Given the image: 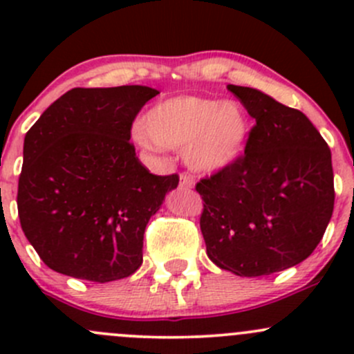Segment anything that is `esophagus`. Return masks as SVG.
<instances>
[{
    "label": "esophagus",
    "instance_id": "esophagus-1",
    "mask_svg": "<svg viewBox=\"0 0 354 354\" xmlns=\"http://www.w3.org/2000/svg\"><path fill=\"white\" fill-rule=\"evenodd\" d=\"M192 188H194V181H192L190 178L187 176V174H181V178H180V190L188 192V190H192Z\"/></svg>",
    "mask_w": 354,
    "mask_h": 354
}]
</instances>
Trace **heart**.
<instances>
[{
    "label": "heart",
    "mask_w": 354,
    "mask_h": 354,
    "mask_svg": "<svg viewBox=\"0 0 354 354\" xmlns=\"http://www.w3.org/2000/svg\"><path fill=\"white\" fill-rule=\"evenodd\" d=\"M252 133L248 113L238 102L178 95L159 102L144 118L137 138L145 145L183 149L197 173L216 174L243 156Z\"/></svg>",
    "instance_id": "1"
}]
</instances>
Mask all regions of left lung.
<instances>
[{"label":"left lung","instance_id":"obj_1","mask_svg":"<svg viewBox=\"0 0 354 354\" xmlns=\"http://www.w3.org/2000/svg\"><path fill=\"white\" fill-rule=\"evenodd\" d=\"M255 127L245 156L200 180L207 255L240 277L298 266L322 240L334 210L330 149L312 121L252 87L227 85Z\"/></svg>","mask_w":354,"mask_h":354}]
</instances>
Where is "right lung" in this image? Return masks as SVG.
Here are the masks:
<instances>
[{
	"label": "right lung",
	"instance_id": "add662e5",
	"mask_svg": "<svg viewBox=\"0 0 354 354\" xmlns=\"http://www.w3.org/2000/svg\"><path fill=\"white\" fill-rule=\"evenodd\" d=\"M157 94L145 85L71 88L27 131L17 205L49 269L109 283L142 266L145 226L180 181L149 173L130 144L135 116Z\"/></svg>",
	"mask_w": 354,
	"mask_h": 354
}]
</instances>
